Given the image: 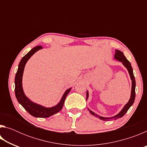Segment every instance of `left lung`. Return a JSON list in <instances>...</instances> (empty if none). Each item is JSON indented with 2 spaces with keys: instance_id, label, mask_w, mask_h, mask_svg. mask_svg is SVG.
<instances>
[{
  "instance_id": "obj_1",
  "label": "left lung",
  "mask_w": 147,
  "mask_h": 147,
  "mask_svg": "<svg viewBox=\"0 0 147 147\" xmlns=\"http://www.w3.org/2000/svg\"><path fill=\"white\" fill-rule=\"evenodd\" d=\"M115 58L116 59H117V60L121 61L123 64L124 65V67L128 69V73L130 74V78L131 80V96H130V100H129L128 102L126 104L124 107L123 108V109H122L121 111L117 115L113 117H109V118H107V117H100V116H98V115H96V114L94 113L93 111H91L90 109H88V110L89 111V112H90L92 115L95 116L96 117H98L102 121H109V120H117V119H119V118H121L122 117H123L124 115H125V113L127 112V111L128 110V109L130 108L131 106L132 105L134 102V100H135V97H136V80H135V77L134 76V73H133V69L132 67H131V63H130V61H129L126 58V57L124 56V54L122 53L121 51H117V50H116L115 51ZM88 96H89V94H88V92L87 91V93H86V100L88 98Z\"/></svg>"
}]
</instances>
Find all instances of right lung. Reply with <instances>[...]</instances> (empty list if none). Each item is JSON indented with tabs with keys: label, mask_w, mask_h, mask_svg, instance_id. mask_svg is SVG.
<instances>
[{
	"label": "right lung",
	"mask_w": 147,
	"mask_h": 147,
	"mask_svg": "<svg viewBox=\"0 0 147 147\" xmlns=\"http://www.w3.org/2000/svg\"><path fill=\"white\" fill-rule=\"evenodd\" d=\"M43 48L41 46H37L32 49L28 53H27L23 58L21 59V61L19 64L18 70L16 73V78H15V93L16 96L19 102L21 104L22 106L31 115L35 117H41V118H47L49 117L50 116L54 115L56 113L59 112L63 108L65 100L67 95L69 91H71V88L68 89L64 94L62 96L61 101L56 106L53 107V108H45V107L39 105L36 103L32 102L28 98H27L24 94L22 86V78H23V74L25 66L26 63L28 60L30 58L33 54L39 51V49Z\"/></svg>",
	"instance_id": "obj_1"
}]
</instances>
